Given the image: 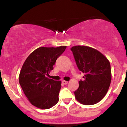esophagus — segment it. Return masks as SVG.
I'll return each mask as SVG.
<instances>
[{
	"instance_id": "esophagus-1",
	"label": "esophagus",
	"mask_w": 127,
	"mask_h": 127,
	"mask_svg": "<svg viewBox=\"0 0 127 127\" xmlns=\"http://www.w3.org/2000/svg\"><path fill=\"white\" fill-rule=\"evenodd\" d=\"M62 83H63V84H64V85H66V84H67L68 82H67V81H65V80H63Z\"/></svg>"
}]
</instances>
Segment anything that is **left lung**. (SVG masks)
<instances>
[{"mask_svg":"<svg viewBox=\"0 0 127 127\" xmlns=\"http://www.w3.org/2000/svg\"><path fill=\"white\" fill-rule=\"evenodd\" d=\"M78 69L85 74L84 80L74 92L77 100L82 104L93 105L107 93L111 81L109 61L99 51L87 46L71 48Z\"/></svg>","mask_w":127,"mask_h":127,"instance_id":"obj_1","label":"left lung"}]
</instances>
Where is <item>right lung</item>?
<instances>
[{
    "label": "right lung",
    "mask_w": 127,
    "mask_h": 127,
    "mask_svg": "<svg viewBox=\"0 0 127 127\" xmlns=\"http://www.w3.org/2000/svg\"><path fill=\"white\" fill-rule=\"evenodd\" d=\"M66 46L39 47L27 58L22 66L19 82L30 103L42 109H50L59 101L61 81L47 77Z\"/></svg>",
    "instance_id": "right-lung-1"
}]
</instances>
